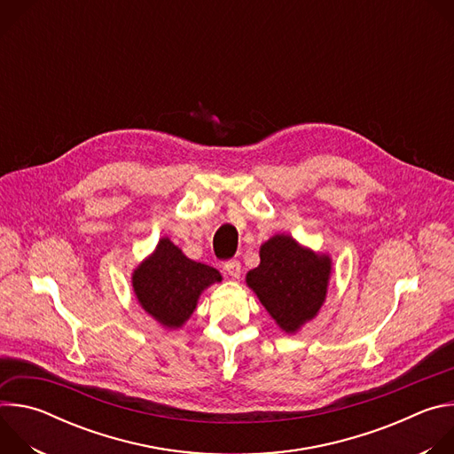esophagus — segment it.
<instances>
[{
    "label": "esophagus",
    "instance_id": "1",
    "mask_svg": "<svg viewBox=\"0 0 454 454\" xmlns=\"http://www.w3.org/2000/svg\"><path fill=\"white\" fill-rule=\"evenodd\" d=\"M224 271H226L231 278H240L242 266H240L239 261H228V262H224Z\"/></svg>",
    "mask_w": 454,
    "mask_h": 454
}]
</instances>
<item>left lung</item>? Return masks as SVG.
I'll use <instances>...</instances> for the list:
<instances>
[{
  "label": "left lung",
  "mask_w": 454,
  "mask_h": 454,
  "mask_svg": "<svg viewBox=\"0 0 454 454\" xmlns=\"http://www.w3.org/2000/svg\"><path fill=\"white\" fill-rule=\"evenodd\" d=\"M333 261L289 235H275L261 246V264L246 275V284L287 333H298L321 309L327 296Z\"/></svg>",
  "instance_id": "8db88e82"
}]
</instances>
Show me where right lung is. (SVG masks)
<instances>
[{
	"label": "right lung",
	"mask_w": 454,
	"mask_h": 454,
	"mask_svg": "<svg viewBox=\"0 0 454 454\" xmlns=\"http://www.w3.org/2000/svg\"><path fill=\"white\" fill-rule=\"evenodd\" d=\"M221 280L215 268L190 261L167 237L133 271V289L142 309L165 329L183 327L201 293Z\"/></svg>",
	"instance_id": "obj_1"
}]
</instances>
